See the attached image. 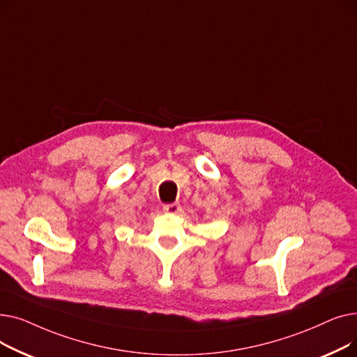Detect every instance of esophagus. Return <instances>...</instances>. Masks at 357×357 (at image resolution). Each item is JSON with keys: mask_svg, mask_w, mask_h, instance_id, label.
Here are the masks:
<instances>
[{"mask_svg": "<svg viewBox=\"0 0 357 357\" xmlns=\"http://www.w3.org/2000/svg\"><path fill=\"white\" fill-rule=\"evenodd\" d=\"M163 211L169 213V214H176V213L181 211V205L176 204V202L166 204V205H163Z\"/></svg>", "mask_w": 357, "mask_h": 357, "instance_id": "esophagus-1", "label": "esophagus"}]
</instances>
